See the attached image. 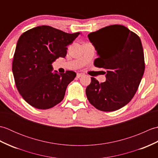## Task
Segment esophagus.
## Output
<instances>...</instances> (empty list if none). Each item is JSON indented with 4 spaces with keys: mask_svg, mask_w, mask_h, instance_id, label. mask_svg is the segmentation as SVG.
<instances>
[{
    "mask_svg": "<svg viewBox=\"0 0 158 158\" xmlns=\"http://www.w3.org/2000/svg\"><path fill=\"white\" fill-rule=\"evenodd\" d=\"M83 76V74L81 73H77V78H80V77Z\"/></svg>",
    "mask_w": 158,
    "mask_h": 158,
    "instance_id": "1",
    "label": "esophagus"
}]
</instances>
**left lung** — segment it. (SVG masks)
Returning a JSON list of instances; mask_svg holds the SVG:
<instances>
[{
	"label": "left lung",
	"instance_id": "left-lung-1",
	"mask_svg": "<svg viewBox=\"0 0 158 158\" xmlns=\"http://www.w3.org/2000/svg\"><path fill=\"white\" fill-rule=\"evenodd\" d=\"M98 58L94 65L106 70L101 83L92 77L85 93L89 102L102 111L126 105L138 89L145 70L141 41L122 25H111L88 35Z\"/></svg>",
	"mask_w": 158,
	"mask_h": 158
}]
</instances>
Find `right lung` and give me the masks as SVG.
I'll use <instances>...</instances> for the list:
<instances>
[{
	"mask_svg": "<svg viewBox=\"0 0 158 158\" xmlns=\"http://www.w3.org/2000/svg\"><path fill=\"white\" fill-rule=\"evenodd\" d=\"M80 32L69 34L49 26L30 29L20 36L13 56L12 71L15 85L22 98L39 109L58 105L65 95L76 73L53 71L52 63L64 58L67 46Z\"/></svg>",
	"mask_w": 158,
	"mask_h": 158,
	"instance_id": "right-lung-1",
	"label": "right lung"
}]
</instances>
